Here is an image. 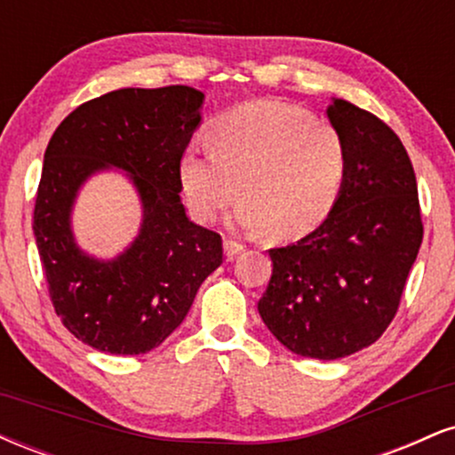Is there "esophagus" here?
<instances>
[{"instance_id": "esophagus-1", "label": "esophagus", "mask_w": 455, "mask_h": 455, "mask_svg": "<svg viewBox=\"0 0 455 455\" xmlns=\"http://www.w3.org/2000/svg\"><path fill=\"white\" fill-rule=\"evenodd\" d=\"M243 248H245V245L235 242V239H224V257H227V259L237 257L239 252H243Z\"/></svg>"}]
</instances>
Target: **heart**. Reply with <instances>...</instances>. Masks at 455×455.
<instances>
[{"label":"heart","instance_id":"obj_1","mask_svg":"<svg viewBox=\"0 0 455 455\" xmlns=\"http://www.w3.org/2000/svg\"><path fill=\"white\" fill-rule=\"evenodd\" d=\"M210 140L212 149L192 145L180 160L181 192L201 224L216 220L242 190L233 227L299 239L327 220L342 195L347 139L297 104L271 98L239 104L213 124Z\"/></svg>","mask_w":455,"mask_h":455}]
</instances>
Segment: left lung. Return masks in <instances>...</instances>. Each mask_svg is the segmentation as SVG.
<instances>
[{
  "mask_svg": "<svg viewBox=\"0 0 455 455\" xmlns=\"http://www.w3.org/2000/svg\"><path fill=\"white\" fill-rule=\"evenodd\" d=\"M327 117L348 145L342 195L321 227L269 250L274 269L259 299L280 344L323 362L383 336L424 237L415 171L394 130L340 98Z\"/></svg>",
  "mask_w": 455,
  "mask_h": 455,
  "instance_id": "8db88e82",
  "label": "left lung"
}]
</instances>
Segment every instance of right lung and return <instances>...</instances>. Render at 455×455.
I'll use <instances>...</instances> for the list:
<instances>
[{
  "label": "right lung",
  "instance_id": "obj_1",
  "mask_svg": "<svg viewBox=\"0 0 455 455\" xmlns=\"http://www.w3.org/2000/svg\"><path fill=\"white\" fill-rule=\"evenodd\" d=\"M205 93L188 85L117 90L75 108L44 154L34 235L57 316L81 342L111 355L160 347L198 286L220 267L222 239L186 216L180 160L203 122ZM117 170L141 203L138 237L102 259L77 245L71 213L92 176Z\"/></svg>",
  "mask_w": 455,
  "mask_h": 455
}]
</instances>
